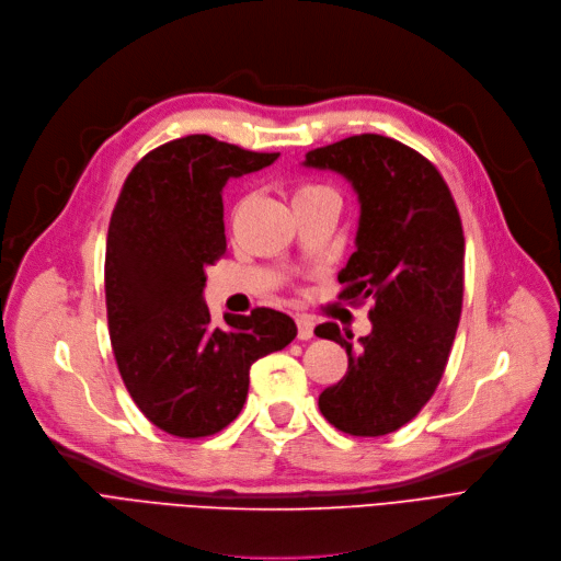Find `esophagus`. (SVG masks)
<instances>
[{
    "instance_id": "34e87169",
    "label": "esophagus",
    "mask_w": 561,
    "mask_h": 561,
    "mask_svg": "<svg viewBox=\"0 0 561 561\" xmlns=\"http://www.w3.org/2000/svg\"><path fill=\"white\" fill-rule=\"evenodd\" d=\"M296 323H298V339L307 341V339L313 336V321L311 319H307V316H298Z\"/></svg>"
}]
</instances>
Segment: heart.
<instances>
[{"label": "heart", "instance_id": "1", "mask_svg": "<svg viewBox=\"0 0 561 561\" xmlns=\"http://www.w3.org/2000/svg\"><path fill=\"white\" fill-rule=\"evenodd\" d=\"M321 192H330V190L323 187V185H302V187L296 192L294 202H296V199H305V197H313V194H321Z\"/></svg>", "mask_w": 561, "mask_h": 561}]
</instances>
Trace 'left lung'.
<instances>
[{"mask_svg":"<svg viewBox=\"0 0 561 561\" xmlns=\"http://www.w3.org/2000/svg\"><path fill=\"white\" fill-rule=\"evenodd\" d=\"M302 167L344 176L357 194L355 252L339 298H371V332L353 344L336 323L316 334L348 353V371L323 389V417L351 435H387L433 397L462 307L460 217L440 172L410 146L355 135L307 153Z\"/></svg>","mask_w":561,"mask_h":561,"instance_id":"left-lung-1","label":"left lung"}]
</instances>
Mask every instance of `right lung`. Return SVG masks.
Returning <instances> with one entry per match:
<instances>
[{"instance_id":"right-lung-1","label":"right lung","mask_w":561,"mask_h":561,"mask_svg":"<svg viewBox=\"0 0 561 561\" xmlns=\"http://www.w3.org/2000/svg\"><path fill=\"white\" fill-rule=\"evenodd\" d=\"M277 158L187 135L144 156L116 199L105 248L112 348L133 401L169 435L229 426L252 364L298 334L290 316L265 307L225 313L227 328H215L204 300L206 267L227 254V181Z\"/></svg>"}]
</instances>
